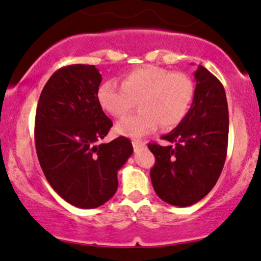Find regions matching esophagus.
<instances>
[{"mask_svg":"<svg viewBox=\"0 0 261 261\" xmlns=\"http://www.w3.org/2000/svg\"><path fill=\"white\" fill-rule=\"evenodd\" d=\"M132 144H133V148L136 151L142 150V149L145 148V143L140 142V140H133V142H132Z\"/></svg>","mask_w":261,"mask_h":261,"instance_id":"1","label":"esophagus"}]
</instances>
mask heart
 <instances>
[{
	"label": "heart",
	"instance_id": "1",
	"mask_svg": "<svg viewBox=\"0 0 261 261\" xmlns=\"http://www.w3.org/2000/svg\"><path fill=\"white\" fill-rule=\"evenodd\" d=\"M195 95L191 79L182 72H171L160 66L137 67L122 77L101 84L97 99L101 107L116 118L124 117L138 102L139 110L117 123V132L139 138L162 125L174 128L185 118Z\"/></svg>",
	"mask_w": 261,
	"mask_h": 261
}]
</instances>
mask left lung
I'll return each instance as SVG.
<instances>
[{"mask_svg": "<svg viewBox=\"0 0 261 261\" xmlns=\"http://www.w3.org/2000/svg\"><path fill=\"white\" fill-rule=\"evenodd\" d=\"M191 108L174 130L149 143L155 156L150 178L156 195L166 203L187 207L204 197L217 182L228 146L227 97L223 85L206 67L195 71Z\"/></svg>", "mask_w": 261, "mask_h": 261, "instance_id": "obj_1", "label": "left lung"}]
</instances>
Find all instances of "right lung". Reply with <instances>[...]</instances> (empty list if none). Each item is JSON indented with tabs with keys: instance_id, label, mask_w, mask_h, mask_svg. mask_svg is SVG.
<instances>
[{
	"instance_id": "add662e5",
	"label": "right lung",
	"mask_w": 261,
	"mask_h": 261,
	"mask_svg": "<svg viewBox=\"0 0 261 261\" xmlns=\"http://www.w3.org/2000/svg\"><path fill=\"white\" fill-rule=\"evenodd\" d=\"M101 81L95 65L64 66L45 84L37 106L40 168L54 191L79 208H96L116 194L117 172L133 153L124 137L99 143L113 125L98 103Z\"/></svg>"
}]
</instances>
